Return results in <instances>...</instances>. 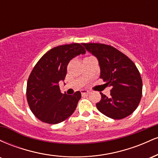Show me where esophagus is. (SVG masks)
Segmentation results:
<instances>
[{
  "mask_svg": "<svg viewBox=\"0 0 158 158\" xmlns=\"http://www.w3.org/2000/svg\"><path fill=\"white\" fill-rule=\"evenodd\" d=\"M81 94L82 95H88L90 94L89 90H81Z\"/></svg>",
  "mask_w": 158,
  "mask_h": 158,
  "instance_id": "esophagus-1",
  "label": "esophagus"
}]
</instances>
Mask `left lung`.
<instances>
[{
  "instance_id": "left-lung-1",
  "label": "left lung",
  "mask_w": 158,
  "mask_h": 158,
  "mask_svg": "<svg viewBox=\"0 0 158 158\" xmlns=\"http://www.w3.org/2000/svg\"><path fill=\"white\" fill-rule=\"evenodd\" d=\"M97 58L100 79L111 87L110 97L100 93L101 100L96 104L101 113L114 119L128 117L136 110L142 97L143 82L138 69L128 56L110 45L82 44Z\"/></svg>"
}]
</instances>
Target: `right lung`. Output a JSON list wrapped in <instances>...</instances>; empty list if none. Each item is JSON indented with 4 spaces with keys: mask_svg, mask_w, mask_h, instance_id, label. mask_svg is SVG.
<instances>
[{
    "mask_svg": "<svg viewBox=\"0 0 158 158\" xmlns=\"http://www.w3.org/2000/svg\"><path fill=\"white\" fill-rule=\"evenodd\" d=\"M84 53L85 48L79 43L60 45L47 52L36 63L27 81V99L31 111L41 121L57 124L74 112L81 93H61L59 82L64 80L69 61Z\"/></svg>",
    "mask_w": 158,
    "mask_h": 158,
    "instance_id": "right-lung-1",
    "label": "right lung"
}]
</instances>
